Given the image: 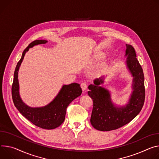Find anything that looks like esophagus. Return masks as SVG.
Wrapping results in <instances>:
<instances>
[{
  "instance_id": "1",
  "label": "esophagus",
  "mask_w": 159,
  "mask_h": 159,
  "mask_svg": "<svg viewBox=\"0 0 159 159\" xmlns=\"http://www.w3.org/2000/svg\"><path fill=\"white\" fill-rule=\"evenodd\" d=\"M80 86H81V88L83 91H85L86 89H87V88H88V84H86L85 82H82L81 84H80Z\"/></svg>"
}]
</instances>
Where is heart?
I'll return each instance as SVG.
<instances>
[{
  "mask_svg": "<svg viewBox=\"0 0 159 159\" xmlns=\"http://www.w3.org/2000/svg\"><path fill=\"white\" fill-rule=\"evenodd\" d=\"M102 57V55H100V54L97 55V56H96V60H99ZM107 62H106L105 61H102V62H101V63L99 64L97 71H102V70H103L104 68H105L107 67Z\"/></svg>",
  "mask_w": 159,
  "mask_h": 159,
  "instance_id": "1",
  "label": "heart"
}]
</instances>
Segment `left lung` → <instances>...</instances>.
I'll use <instances>...</instances> for the list:
<instances>
[{
    "label": "left lung",
    "mask_w": 159,
    "mask_h": 159,
    "mask_svg": "<svg viewBox=\"0 0 159 159\" xmlns=\"http://www.w3.org/2000/svg\"><path fill=\"white\" fill-rule=\"evenodd\" d=\"M125 56L127 67L133 80V92L128 103L124 107H117L111 101L110 91L100 86L104 82V77L94 80V85H89L88 92L93 99V108L91 123L97 130L109 131L117 129L131 122L139 114L145 102V79L141 66L136 58L134 48L126 44Z\"/></svg>",
    "instance_id": "8db88e82"
}]
</instances>
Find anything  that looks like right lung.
<instances>
[{"label":"right lung","mask_w":159,"mask_h":159,"mask_svg":"<svg viewBox=\"0 0 159 159\" xmlns=\"http://www.w3.org/2000/svg\"><path fill=\"white\" fill-rule=\"evenodd\" d=\"M47 42L48 41L45 40H35L23 51L14 71L12 85V98L14 106L26 119L40 128L53 129L59 127L64 122L67 107L72 101L81 95L82 91L79 84L72 83L69 85H63L55 98L44 107L33 108L28 107L23 102L19 93L18 79L20 65L29 48Z\"/></svg>","instance_id":"add662e5"}]
</instances>
